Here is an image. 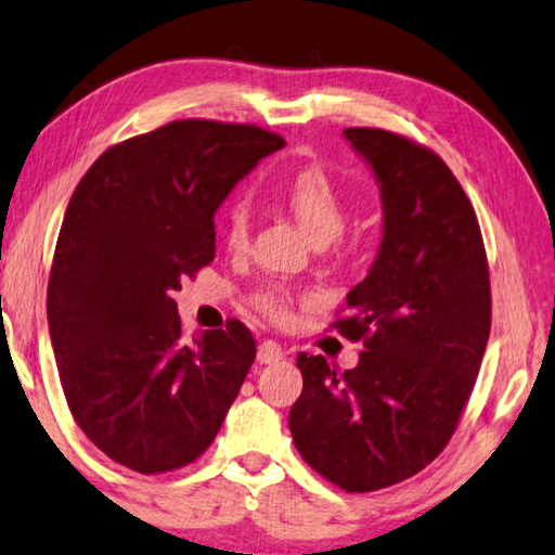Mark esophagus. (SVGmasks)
Masks as SVG:
<instances>
[{
	"instance_id": "obj_1",
	"label": "esophagus",
	"mask_w": 555,
	"mask_h": 555,
	"mask_svg": "<svg viewBox=\"0 0 555 555\" xmlns=\"http://www.w3.org/2000/svg\"><path fill=\"white\" fill-rule=\"evenodd\" d=\"M285 358V350L283 345L275 343V340H262L260 348H258V360L264 365H272V363H280V360Z\"/></svg>"
}]
</instances>
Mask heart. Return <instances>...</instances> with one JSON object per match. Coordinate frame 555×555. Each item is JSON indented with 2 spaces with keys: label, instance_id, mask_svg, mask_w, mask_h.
<instances>
[{
  "label": "heart",
  "instance_id": "heart-1",
  "mask_svg": "<svg viewBox=\"0 0 555 555\" xmlns=\"http://www.w3.org/2000/svg\"><path fill=\"white\" fill-rule=\"evenodd\" d=\"M280 199L293 212V218L300 222V228L308 232L312 243L320 247L331 245L343 232L345 220H348L340 190L320 167L297 170L285 182ZM228 243L232 247H243L247 243V210L243 205H237L230 212ZM253 305L260 315L275 320V323H285V320H291L293 295L283 285H268L253 295Z\"/></svg>",
  "mask_w": 555,
  "mask_h": 555
}]
</instances>
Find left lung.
<instances>
[{
  "label": "left lung",
  "mask_w": 555,
  "mask_h": 555,
  "mask_svg": "<svg viewBox=\"0 0 555 555\" xmlns=\"http://www.w3.org/2000/svg\"><path fill=\"white\" fill-rule=\"evenodd\" d=\"M343 138L383 203L380 247L333 323L365 350L345 373L297 356L291 433L320 476L367 493L415 476L451 440L491 333V280L470 199L436 152L373 127Z\"/></svg>",
  "instance_id": "8db88e82"
}]
</instances>
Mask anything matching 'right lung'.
I'll use <instances>...</instances> for the list:
<instances>
[{"label":"right lung","mask_w":555,"mask_h":555,"mask_svg":"<svg viewBox=\"0 0 555 555\" xmlns=\"http://www.w3.org/2000/svg\"><path fill=\"white\" fill-rule=\"evenodd\" d=\"M253 125L178 119L109 147L64 212L47 320L64 398L87 438L144 473L197 461L218 436L255 360L253 333L182 340V280L215 258V212L283 150Z\"/></svg>","instance_id":"add662e5"}]
</instances>
